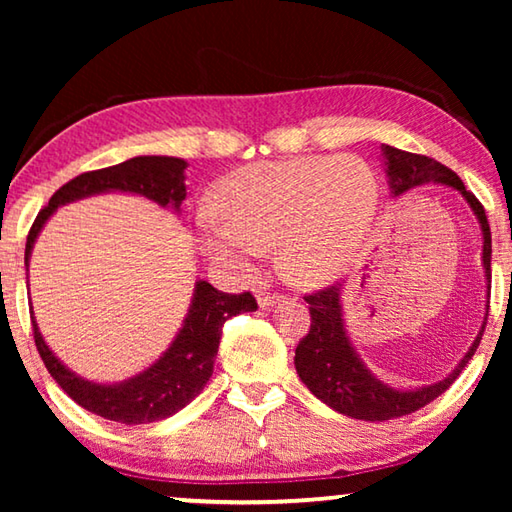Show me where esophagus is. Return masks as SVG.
Returning <instances> with one entry per match:
<instances>
[{"instance_id":"obj_1","label":"esophagus","mask_w":512,"mask_h":512,"mask_svg":"<svg viewBox=\"0 0 512 512\" xmlns=\"http://www.w3.org/2000/svg\"><path fill=\"white\" fill-rule=\"evenodd\" d=\"M280 300H282L280 296H268V293H259V296H257V305L262 307V309H273Z\"/></svg>"}]
</instances>
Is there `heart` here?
Returning a JSON list of instances; mask_svg holds the SVG:
<instances>
[{
  "mask_svg": "<svg viewBox=\"0 0 512 512\" xmlns=\"http://www.w3.org/2000/svg\"><path fill=\"white\" fill-rule=\"evenodd\" d=\"M214 219L196 223L203 253L250 277L264 250L300 287H325L352 268L379 210L375 169L359 155H302L248 164L214 189Z\"/></svg>",
  "mask_w": 512,
  "mask_h": 512,
  "instance_id": "obj_1",
  "label": "heart"
}]
</instances>
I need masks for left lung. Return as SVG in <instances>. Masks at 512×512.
I'll use <instances>...</instances> for the list:
<instances>
[{
	"instance_id": "obj_1",
	"label": "left lung",
	"mask_w": 512,
	"mask_h": 512,
	"mask_svg": "<svg viewBox=\"0 0 512 512\" xmlns=\"http://www.w3.org/2000/svg\"><path fill=\"white\" fill-rule=\"evenodd\" d=\"M381 162H384L388 187L391 196L400 198L406 192L422 185H447L456 189L465 198V203L472 207L476 221L481 225L483 235V273L490 291V259H492V237L488 216L483 205L476 201L472 192H467L463 180L456 176L445 164L436 162L427 155H415L409 151H400L395 146L381 144ZM343 287H332L318 291L314 296H307L311 327L309 334L300 341L296 348V370L311 393L329 409L339 411L350 418L366 422H386L393 418H402L413 411L422 409L429 402L443 395L463 368L474 357L479 348L485 320H488V305H485L483 325L472 341L470 350L463 354V359L456 363V368L440 381H433L429 386L418 388H395L372 375L370 368L363 363L361 354L354 348L348 334V325L343 318Z\"/></svg>"
}]
</instances>
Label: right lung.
I'll list each match as a JSON object with an SVG mask.
<instances>
[{
    "instance_id": "right-lung-1",
    "label": "right lung",
    "mask_w": 512,
    "mask_h": 512,
    "mask_svg": "<svg viewBox=\"0 0 512 512\" xmlns=\"http://www.w3.org/2000/svg\"><path fill=\"white\" fill-rule=\"evenodd\" d=\"M185 169L187 162L180 158L137 155V158L115 164V167L88 171L69 180L67 185L60 187L49 198V205L36 216V221L31 225L27 250H24L27 271L31 250L36 246L40 230L45 228V223L58 207L97 194L119 192L144 196L155 205L180 214V205H183L187 196ZM255 309L257 302L250 293L232 296V293L216 291L210 282L198 280L194 284V296L192 302H189L183 327L173 336V341L162 352V357L155 359L140 375L115 381V384H99V381H90L76 375L74 370H69L56 357L54 350L49 348L45 336L40 334L36 316H33V307L31 323L33 339H36L38 352L42 361H45L49 375L56 379V384L76 404L112 422L146 424L164 420L180 409H185L203 391V386L212 377L223 323L232 316Z\"/></svg>"
}]
</instances>
